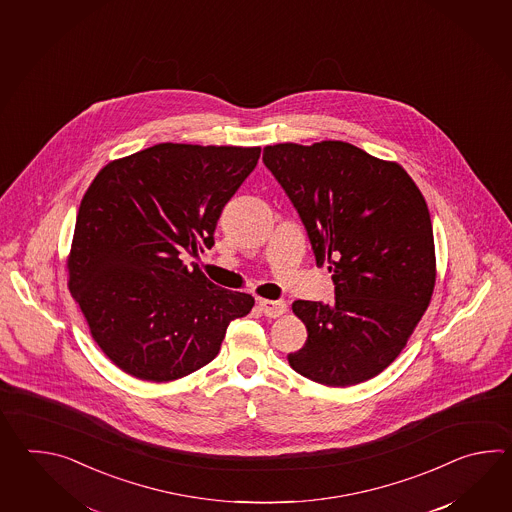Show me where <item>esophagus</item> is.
I'll return each instance as SVG.
<instances>
[{
    "instance_id": "obj_1",
    "label": "esophagus",
    "mask_w": 512,
    "mask_h": 512,
    "mask_svg": "<svg viewBox=\"0 0 512 512\" xmlns=\"http://www.w3.org/2000/svg\"><path fill=\"white\" fill-rule=\"evenodd\" d=\"M258 305H260L263 315L269 316V318H278L287 311V304L283 300H260Z\"/></svg>"
}]
</instances>
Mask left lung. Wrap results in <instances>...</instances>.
<instances>
[{
    "instance_id": "1",
    "label": "left lung",
    "mask_w": 512,
    "mask_h": 512,
    "mask_svg": "<svg viewBox=\"0 0 512 512\" xmlns=\"http://www.w3.org/2000/svg\"><path fill=\"white\" fill-rule=\"evenodd\" d=\"M263 164L335 283L333 304L294 302L307 340L289 364L326 386L368 381L401 353L434 293L425 197L399 164L349 142L274 144L263 148Z\"/></svg>"
}]
</instances>
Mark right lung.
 <instances>
[{
  "label": "right lung",
  "instance_id": "right-lung-1",
  "mask_svg": "<svg viewBox=\"0 0 512 512\" xmlns=\"http://www.w3.org/2000/svg\"><path fill=\"white\" fill-rule=\"evenodd\" d=\"M260 148L155 144L106 164L78 208L69 291L108 359L137 379H181L216 359L251 294L221 289L185 256L212 249L221 210Z\"/></svg>",
  "mask_w": 512,
  "mask_h": 512
}]
</instances>
